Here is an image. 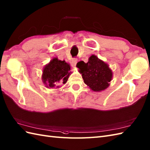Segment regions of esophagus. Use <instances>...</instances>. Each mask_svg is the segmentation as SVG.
Returning a JSON list of instances; mask_svg holds the SVG:
<instances>
[{
    "label": "esophagus",
    "mask_w": 150,
    "mask_h": 150,
    "mask_svg": "<svg viewBox=\"0 0 150 150\" xmlns=\"http://www.w3.org/2000/svg\"><path fill=\"white\" fill-rule=\"evenodd\" d=\"M77 62H78V59H77V58H73V59L72 60V62H71L72 66L73 67H76V64H77Z\"/></svg>",
    "instance_id": "esophagus-1"
}]
</instances>
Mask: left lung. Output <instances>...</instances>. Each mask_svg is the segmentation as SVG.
<instances>
[{"label":"left lung","instance_id":"1","mask_svg":"<svg viewBox=\"0 0 150 150\" xmlns=\"http://www.w3.org/2000/svg\"><path fill=\"white\" fill-rule=\"evenodd\" d=\"M87 86L94 92L104 90L109 86L112 77V71L108 65L92 54L87 63L80 61L76 65Z\"/></svg>","mask_w":150,"mask_h":150}]
</instances>
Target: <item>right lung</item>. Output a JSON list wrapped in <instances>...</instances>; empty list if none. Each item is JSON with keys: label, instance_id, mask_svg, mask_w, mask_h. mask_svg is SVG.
I'll return each mask as SVG.
<instances>
[{"label": "right lung", "instance_id": "1", "mask_svg": "<svg viewBox=\"0 0 150 150\" xmlns=\"http://www.w3.org/2000/svg\"><path fill=\"white\" fill-rule=\"evenodd\" d=\"M70 65L65 60H60L54 58L43 69L42 80L48 88L56 86V84H65L67 81L71 72ZM57 86V88H59Z\"/></svg>", "mask_w": 150, "mask_h": 150}]
</instances>
